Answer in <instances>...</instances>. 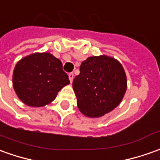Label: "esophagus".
Listing matches in <instances>:
<instances>
[{
	"label": "esophagus",
	"mask_w": 160,
	"mask_h": 160,
	"mask_svg": "<svg viewBox=\"0 0 160 160\" xmlns=\"http://www.w3.org/2000/svg\"><path fill=\"white\" fill-rule=\"evenodd\" d=\"M69 81H70V82H72V81H73V79H74V74L73 73H69Z\"/></svg>",
	"instance_id": "esophagus-1"
}]
</instances>
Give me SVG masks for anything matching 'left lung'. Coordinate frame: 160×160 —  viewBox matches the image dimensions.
<instances>
[{
    "label": "left lung",
    "instance_id": "obj_1",
    "mask_svg": "<svg viewBox=\"0 0 160 160\" xmlns=\"http://www.w3.org/2000/svg\"><path fill=\"white\" fill-rule=\"evenodd\" d=\"M72 86L79 111L94 118L111 112L121 103L127 78L122 64L114 57L93 56L82 62Z\"/></svg>",
    "mask_w": 160,
    "mask_h": 160
}]
</instances>
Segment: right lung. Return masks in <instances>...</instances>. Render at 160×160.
Returning <instances> with one entry per match:
<instances>
[{"label": "right lung", "mask_w": 160, "mask_h": 160, "mask_svg": "<svg viewBox=\"0 0 160 160\" xmlns=\"http://www.w3.org/2000/svg\"><path fill=\"white\" fill-rule=\"evenodd\" d=\"M12 80L18 98L30 107L50 103L62 88L69 84L62 62L47 52L22 58L15 64Z\"/></svg>", "instance_id": "right-lung-1"}]
</instances>
